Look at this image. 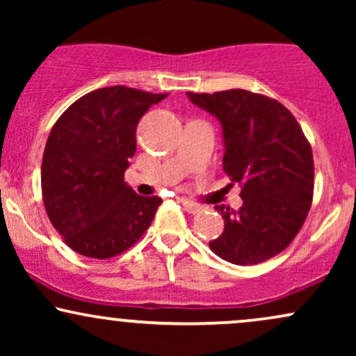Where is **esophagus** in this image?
<instances>
[{
    "instance_id": "34e87169",
    "label": "esophagus",
    "mask_w": 356,
    "mask_h": 356,
    "mask_svg": "<svg viewBox=\"0 0 356 356\" xmlns=\"http://www.w3.org/2000/svg\"><path fill=\"white\" fill-rule=\"evenodd\" d=\"M179 201H181V204L184 206V209L189 212V214H197V212L202 211V207L199 206V204H194V202L187 201V199H184V197L179 199Z\"/></svg>"
}]
</instances>
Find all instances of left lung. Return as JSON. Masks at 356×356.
I'll list each match as a JSON object with an SVG mask.
<instances>
[{"instance_id": "obj_1", "label": "left lung", "mask_w": 356, "mask_h": 356, "mask_svg": "<svg viewBox=\"0 0 356 356\" xmlns=\"http://www.w3.org/2000/svg\"><path fill=\"white\" fill-rule=\"evenodd\" d=\"M187 97L218 117L224 136V172L241 186L238 211L216 206L224 231L211 241L214 254L248 266L271 259L291 244L313 201L312 145L295 115L275 99L248 90Z\"/></svg>"}]
</instances>
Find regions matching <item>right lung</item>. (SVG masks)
I'll return each instance as SVG.
<instances>
[{"mask_svg": "<svg viewBox=\"0 0 356 356\" xmlns=\"http://www.w3.org/2000/svg\"><path fill=\"white\" fill-rule=\"evenodd\" d=\"M165 97L124 85L93 90L53 125L42 161L43 204L79 254L108 259L149 229L162 199L136 194L124 174L136 154L138 120Z\"/></svg>", "mask_w": 356, "mask_h": 356, "instance_id": "add662e5", "label": "right lung"}]
</instances>
